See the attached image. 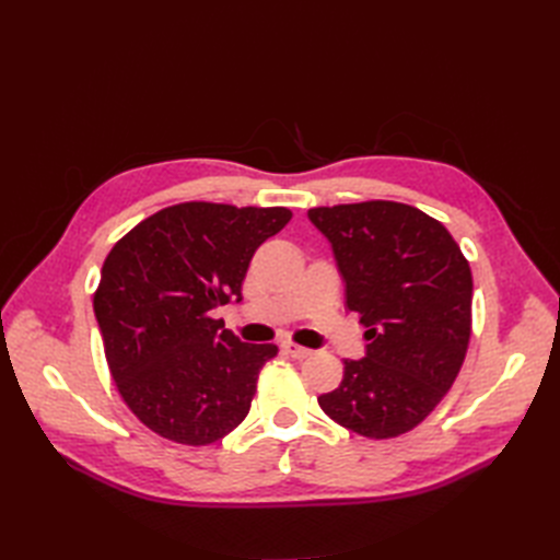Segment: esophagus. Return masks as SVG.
Segmentation results:
<instances>
[{"mask_svg":"<svg viewBox=\"0 0 560 560\" xmlns=\"http://www.w3.org/2000/svg\"><path fill=\"white\" fill-rule=\"evenodd\" d=\"M282 350L290 354V358H294V360H306V358H311V354H313L308 348H303V346L292 343V341H284Z\"/></svg>","mask_w":560,"mask_h":560,"instance_id":"esophagus-1","label":"esophagus"}]
</instances>
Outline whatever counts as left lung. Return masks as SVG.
Masks as SVG:
<instances>
[{"instance_id": "8db88e82", "label": "left lung", "mask_w": 560, "mask_h": 560, "mask_svg": "<svg viewBox=\"0 0 560 560\" xmlns=\"http://www.w3.org/2000/svg\"><path fill=\"white\" fill-rule=\"evenodd\" d=\"M346 282V306L366 327V358L317 401L369 439L420 425L446 397L471 334V270L442 222L395 200L313 208Z\"/></svg>"}]
</instances>
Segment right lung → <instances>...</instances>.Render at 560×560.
I'll return each instance as SVG.
<instances>
[{
	"label": "right lung",
	"mask_w": 560,
	"mask_h": 560,
	"mask_svg": "<svg viewBox=\"0 0 560 560\" xmlns=\"http://www.w3.org/2000/svg\"><path fill=\"white\" fill-rule=\"evenodd\" d=\"M287 208L191 200L147 217L103 264L93 311L109 374L128 409L163 439L208 446L249 413L273 343H243L212 311L241 287Z\"/></svg>",
	"instance_id": "obj_1"
}]
</instances>
